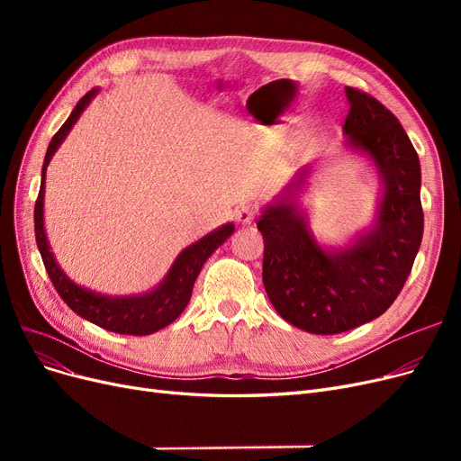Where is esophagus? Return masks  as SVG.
Here are the masks:
<instances>
[{"label":"esophagus","mask_w":461,"mask_h":461,"mask_svg":"<svg viewBox=\"0 0 461 461\" xmlns=\"http://www.w3.org/2000/svg\"><path fill=\"white\" fill-rule=\"evenodd\" d=\"M256 207L254 205H249V203H244V205H240L239 209H236V221L240 222V225H249V222H252L254 219H256Z\"/></svg>","instance_id":"obj_1"}]
</instances>
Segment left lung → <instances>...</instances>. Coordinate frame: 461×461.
<instances>
[{
    "label": "left lung",
    "instance_id": "obj_1",
    "mask_svg": "<svg viewBox=\"0 0 461 461\" xmlns=\"http://www.w3.org/2000/svg\"><path fill=\"white\" fill-rule=\"evenodd\" d=\"M346 146L373 161L381 180L373 227L346 246H321L300 207L305 165L261 209L263 286L276 313L313 334H339L383 315L406 283L423 239L421 167L406 131L373 95L346 86Z\"/></svg>",
    "mask_w": 461,
    "mask_h": 461
}]
</instances>
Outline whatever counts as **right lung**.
Here are the masks:
<instances>
[{"instance_id":"add662e5","label":"right lung","mask_w":461,"mask_h":461,"mask_svg":"<svg viewBox=\"0 0 461 461\" xmlns=\"http://www.w3.org/2000/svg\"><path fill=\"white\" fill-rule=\"evenodd\" d=\"M97 92L100 90L92 88L85 97H82V100L77 104V107L73 109V113L68 115V119L63 122V127L55 132V136L51 138V142L48 146L44 167H41L40 192H38L36 207H34L36 244L55 290H58V294L77 315L111 332L146 337V334L158 332L159 329L173 323V321L185 312L192 296L194 283H196L203 263L234 232V225L232 222H227V225L215 229L213 232L205 234L198 242L185 248L173 261L171 269L167 271L163 281L156 288L144 292V294L105 296V294H100V292H94L73 283L71 278L63 273L59 263L55 261L48 242V236H46V229H44L46 169L53 158V153L58 151L67 134L71 132L73 124L78 121L80 113L88 107L92 97Z\"/></svg>"}]
</instances>
